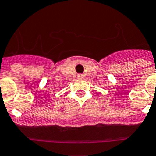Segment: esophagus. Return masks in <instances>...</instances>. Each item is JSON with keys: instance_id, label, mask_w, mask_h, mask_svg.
Segmentation results:
<instances>
[{"instance_id": "esophagus-1", "label": "esophagus", "mask_w": 156, "mask_h": 156, "mask_svg": "<svg viewBox=\"0 0 156 156\" xmlns=\"http://www.w3.org/2000/svg\"><path fill=\"white\" fill-rule=\"evenodd\" d=\"M77 78L78 79H83V75H82V74H78L77 75Z\"/></svg>"}]
</instances>
